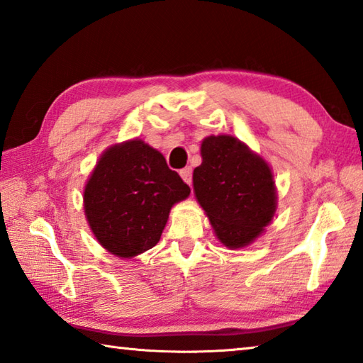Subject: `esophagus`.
I'll return each mask as SVG.
<instances>
[{"label":"esophagus","mask_w":363,"mask_h":363,"mask_svg":"<svg viewBox=\"0 0 363 363\" xmlns=\"http://www.w3.org/2000/svg\"><path fill=\"white\" fill-rule=\"evenodd\" d=\"M191 174H194V169H191L190 167H186L184 169H181V177L189 184V186L191 184Z\"/></svg>","instance_id":"1"}]
</instances>
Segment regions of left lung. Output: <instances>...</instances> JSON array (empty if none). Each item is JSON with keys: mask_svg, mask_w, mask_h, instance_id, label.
I'll return each mask as SVG.
<instances>
[{"mask_svg": "<svg viewBox=\"0 0 363 363\" xmlns=\"http://www.w3.org/2000/svg\"><path fill=\"white\" fill-rule=\"evenodd\" d=\"M203 164L194 189L215 234L228 248L251 243L272 221L276 190L267 162L230 135H211L201 145Z\"/></svg>", "mask_w": 363, "mask_h": 363, "instance_id": "1", "label": "left lung"}]
</instances>
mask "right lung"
<instances>
[{"label":"right lung","instance_id":"1","mask_svg":"<svg viewBox=\"0 0 363 363\" xmlns=\"http://www.w3.org/2000/svg\"><path fill=\"white\" fill-rule=\"evenodd\" d=\"M190 187L165 157L142 140L107 150L84 191V209L98 242L120 257L156 246L172 206Z\"/></svg>","mask_w":363,"mask_h":363}]
</instances>
